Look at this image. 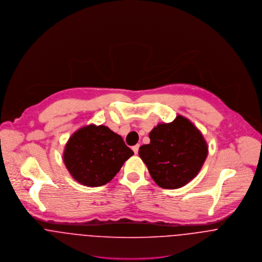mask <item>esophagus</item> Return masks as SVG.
Returning <instances> with one entry per match:
<instances>
[{"label": "esophagus", "mask_w": 262, "mask_h": 262, "mask_svg": "<svg viewBox=\"0 0 262 262\" xmlns=\"http://www.w3.org/2000/svg\"><path fill=\"white\" fill-rule=\"evenodd\" d=\"M139 148H140V145H134V146H133V150H134V152H135V154H138Z\"/></svg>", "instance_id": "obj_1"}]
</instances>
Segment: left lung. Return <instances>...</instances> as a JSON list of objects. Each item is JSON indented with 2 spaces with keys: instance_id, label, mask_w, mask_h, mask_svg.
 <instances>
[{
  "instance_id": "left-lung-1",
  "label": "left lung",
  "mask_w": 262,
  "mask_h": 262,
  "mask_svg": "<svg viewBox=\"0 0 262 262\" xmlns=\"http://www.w3.org/2000/svg\"><path fill=\"white\" fill-rule=\"evenodd\" d=\"M150 143L139 155L152 180L164 189H178L194 179L203 166L208 147L202 134L185 117L158 124L148 135Z\"/></svg>"
}]
</instances>
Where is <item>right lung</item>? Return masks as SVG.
Here are the masks:
<instances>
[{"instance_id": "right-lung-1", "label": "right lung", "mask_w": 262, "mask_h": 262, "mask_svg": "<svg viewBox=\"0 0 262 262\" xmlns=\"http://www.w3.org/2000/svg\"><path fill=\"white\" fill-rule=\"evenodd\" d=\"M134 155L120 136L104 125L77 130L65 146L63 160L71 176L88 187L108 183Z\"/></svg>"}]
</instances>
